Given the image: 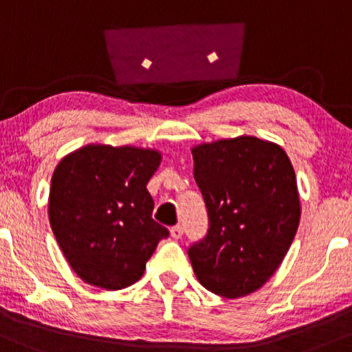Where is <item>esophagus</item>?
<instances>
[{"label":"esophagus","instance_id":"obj_1","mask_svg":"<svg viewBox=\"0 0 352 352\" xmlns=\"http://www.w3.org/2000/svg\"><path fill=\"white\" fill-rule=\"evenodd\" d=\"M171 236L175 239H179L181 236H183V226H179V224H177V226H173L171 228Z\"/></svg>","mask_w":352,"mask_h":352}]
</instances>
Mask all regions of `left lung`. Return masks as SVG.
Listing matches in <instances>:
<instances>
[{
    "label": "left lung",
    "instance_id": "left-lung-1",
    "mask_svg": "<svg viewBox=\"0 0 352 352\" xmlns=\"http://www.w3.org/2000/svg\"><path fill=\"white\" fill-rule=\"evenodd\" d=\"M209 218L206 238L188 250L197 281L243 298L274 274L301 218L294 168L281 146L254 136L191 149Z\"/></svg>",
    "mask_w": 352,
    "mask_h": 352
}]
</instances>
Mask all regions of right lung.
Segmentation results:
<instances>
[{
	"label": "right lung",
	"mask_w": 352,
	"mask_h": 352,
	"mask_svg": "<svg viewBox=\"0 0 352 352\" xmlns=\"http://www.w3.org/2000/svg\"><path fill=\"white\" fill-rule=\"evenodd\" d=\"M161 163L156 149L88 144L63 157L51 177L48 214L59 248L85 283L131 286L169 231L153 219L146 184Z\"/></svg>",
	"instance_id": "right-lung-1"
}]
</instances>
